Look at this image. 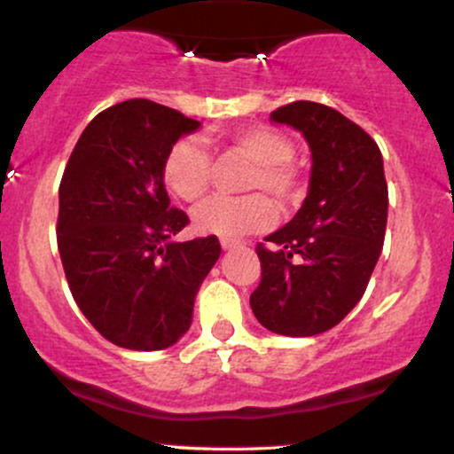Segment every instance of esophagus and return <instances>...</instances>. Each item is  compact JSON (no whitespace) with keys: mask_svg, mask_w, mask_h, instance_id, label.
Masks as SVG:
<instances>
[{"mask_svg":"<svg viewBox=\"0 0 454 454\" xmlns=\"http://www.w3.org/2000/svg\"><path fill=\"white\" fill-rule=\"evenodd\" d=\"M220 243L223 249H232V247H237V245H241V241H237V239H228V237H222Z\"/></svg>","mask_w":454,"mask_h":454,"instance_id":"esophagus-1","label":"esophagus"}]
</instances>
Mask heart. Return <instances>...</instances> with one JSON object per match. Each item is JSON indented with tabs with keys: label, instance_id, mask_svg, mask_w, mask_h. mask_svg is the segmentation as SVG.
<instances>
[{
	"label": "heart",
	"instance_id": "heart-1",
	"mask_svg": "<svg viewBox=\"0 0 454 454\" xmlns=\"http://www.w3.org/2000/svg\"><path fill=\"white\" fill-rule=\"evenodd\" d=\"M231 149L254 160L245 176V190L267 192L281 207H290L303 194V175L294 164V145L273 128L239 129L231 137ZM215 176V158L196 138H181L166 153L161 179L168 192L185 202H196L209 192ZM275 220V209L264 194L215 196L194 211L200 232L217 237H241L260 232Z\"/></svg>",
	"mask_w": 454,
	"mask_h": 454
}]
</instances>
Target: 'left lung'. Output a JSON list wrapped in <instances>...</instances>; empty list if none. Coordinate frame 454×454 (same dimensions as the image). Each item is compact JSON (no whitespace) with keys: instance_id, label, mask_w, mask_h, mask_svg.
Returning a JSON list of instances; mask_svg holds the SVG:
<instances>
[{"instance_id":"left-lung-1","label":"left lung","mask_w":454,"mask_h":454,"mask_svg":"<svg viewBox=\"0 0 454 454\" xmlns=\"http://www.w3.org/2000/svg\"><path fill=\"white\" fill-rule=\"evenodd\" d=\"M311 149L309 194L299 213L258 243L254 316L288 337L325 333L361 301L387 232L388 187L376 140L335 108L299 100L270 113Z\"/></svg>"}]
</instances>
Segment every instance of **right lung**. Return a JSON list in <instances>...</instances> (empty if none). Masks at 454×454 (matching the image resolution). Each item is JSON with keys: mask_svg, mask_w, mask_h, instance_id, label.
Returning a JSON list of instances; mask_svg holds the SVG:
<instances>
[{"mask_svg": "<svg viewBox=\"0 0 454 454\" xmlns=\"http://www.w3.org/2000/svg\"><path fill=\"white\" fill-rule=\"evenodd\" d=\"M198 128L151 100L114 104L91 119L61 176L57 247L67 286L93 328L119 348L173 346L222 254L215 234L173 241L190 217L170 207L161 164Z\"/></svg>", "mask_w": 454, "mask_h": 454, "instance_id": "obj_1", "label": "right lung"}]
</instances>
